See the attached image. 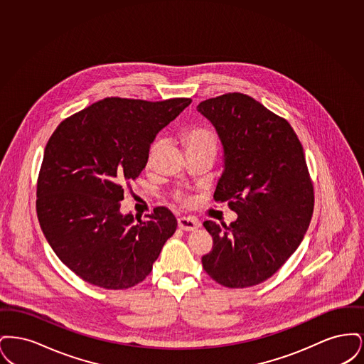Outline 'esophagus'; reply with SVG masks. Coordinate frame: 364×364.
<instances>
[{
  "mask_svg": "<svg viewBox=\"0 0 364 364\" xmlns=\"http://www.w3.org/2000/svg\"><path fill=\"white\" fill-rule=\"evenodd\" d=\"M177 224H178V228L183 230H195L196 228L200 226V223L192 217H180L177 220Z\"/></svg>",
  "mask_w": 364,
  "mask_h": 364,
  "instance_id": "34e87169",
  "label": "esophagus"
}]
</instances>
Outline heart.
<instances>
[{"label": "heart", "instance_id": "1", "mask_svg": "<svg viewBox=\"0 0 364 364\" xmlns=\"http://www.w3.org/2000/svg\"><path fill=\"white\" fill-rule=\"evenodd\" d=\"M184 144L187 147V150H193V149H215L217 146V139L215 135L213 134L211 129H208L206 127H193L190 128L188 131H186L184 136ZM161 143L162 140L161 139H156L150 149H149V154H147V165H153L154 162V158H156V153H158V149L161 147ZM177 199H180L181 202H184L186 205L190 203V198L187 196H183V195H177Z\"/></svg>", "mask_w": 364, "mask_h": 364}]
</instances>
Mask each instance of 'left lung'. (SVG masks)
<instances>
[{
  "instance_id": "8db88e82",
  "label": "left lung",
  "mask_w": 364,
  "mask_h": 364,
  "mask_svg": "<svg viewBox=\"0 0 364 364\" xmlns=\"http://www.w3.org/2000/svg\"><path fill=\"white\" fill-rule=\"evenodd\" d=\"M224 147L214 192L237 220L205 221L213 250L202 257L210 277L247 288L272 277L294 254L311 221L314 188L303 146L285 119L242 92L198 105Z\"/></svg>"
}]
</instances>
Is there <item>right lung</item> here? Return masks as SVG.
<instances>
[{"label": "right lung", "mask_w": 364, "mask_h": 364, "mask_svg": "<svg viewBox=\"0 0 364 364\" xmlns=\"http://www.w3.org/2000/svg\"><path fill=\"white\" fill-rule=\"evenodd\" d=\"M191 102L105 98L53 132L38 176L36 214L55 255L88 284L127 289L141 282L173 235L169 208L135 220L120 205L156 134Z\"/></svg>", "instance_id": "right-lung-1"}]
</instances>
